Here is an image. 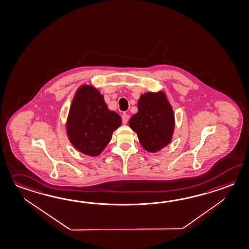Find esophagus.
Returning <instances> with one entry per match:
<instances>
[{
	"instance_id": "obj_1",
	"label": "esophagus",
	"mask_w": 249,
	"mask_h": 249,
	"mask_svg": "<svg viewBox=\"0 0 249 249\" xmlns=\"http://www.w3.org/2000/svg\"><path fill=\"white\" fill-rule=\"evenodd\" d=\"M128 120H129V116L127 115V113H123V115H122V122H123V124H127V122H128Z\"/></svg>"
}]
</instances>
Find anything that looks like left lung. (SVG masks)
Segmentation results:
<instances>
[{
  "instance_id": "8db88e82",
  "label": "left lung",
  "mask_w": 249,
  "mask_h": 249,
  "mask_svg": "<svg viewBox=\"0 0 249 249\" xmlns=\"http://www.w3.org/2000/svg\"><path fill=\"white\" fill-rule=\"evenodd\" d=\"M140 144L150 153H157L172 142L175 117L163 91L146 92L138 101V112L128 122Z\"/></svg>"
}]
</instances>
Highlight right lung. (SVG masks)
<instances>
[{"mask_svg": "<svg viewBox=\"0 0 249 249\" xmlns=\"http://www.w3.org/2000/svg\"><path fill=\"white\" fill-rule=\"evenodd\" d=\"M122 123L121 116L108 109L99 90L84 84L72 99L67 117V136L75 149L94 157L101 155Z\"/></svg>", "mask_w": 249, "mask_h": 249, "instance_id": "1", "label": "right lung"}]
</instances>
